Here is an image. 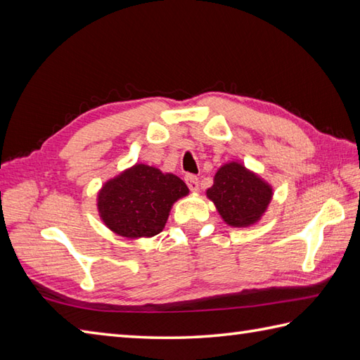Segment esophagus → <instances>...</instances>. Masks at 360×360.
I'll list each match as a JSON object with an SVG mask.
<instances>
[{
  "instance_id": "esophagus-1",
  "label": "esophagus",
  "mask_w": 360,
  "mask_h": 360,
  "mask_svg": "<svg viewBox=\"0 0 360 360\" xmlns=\"http://www.w3.org/2000/svg\"><path fill=\"white\" fill-rule=\"evenodd\" d=\"M186 182H187V186H188L190 190H192V192H198V190H200V179H198V176L187 174Z\"/></svg>"
}]
</instances>
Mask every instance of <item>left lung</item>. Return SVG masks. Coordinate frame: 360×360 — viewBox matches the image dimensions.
<instances>
[{
  "instance_id": "1",
  "label": "left lung",
  "mask_w": 360,
  "mask_h": 360,
  "mask_svg": "<svg viewBox=\"0 0 360 360\" xmlns=\"http://www.w3.org/2000/svg\"><path fill=\"white\" fill-rule=\"evenodd\" d=\"M207 196L229 226L246 227L263 215L271 202L272 188L241 164L231 162L217 172Z\"/></svg>"
}]
</instances>
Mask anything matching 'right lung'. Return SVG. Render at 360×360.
Segmentation results:
<instances>
[{"instance_id": "obj_1", "label": "right lung", "mask_w": 360, "mask_h": 360, "mask_svg": "<svg viewBox=\"0 0 360 360\" xmlns=\"http://www.w3.org/2000/svg\"><path fill=\"white\" fill-rule=\"evenodd\" d=\"M187 193V186L178 176L137 164L106 182L97 207L103 223L117 235L155 236L162 232L173 202Z\"/></svg>"}]
</instances>
